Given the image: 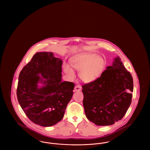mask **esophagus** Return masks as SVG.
<instances>
[{"mask_svg":"<svg viewBox=\"0 0 150 150\" xmlns=\"http://www.w3.org/2000/svg\"><path fill=\"white\" fill-rule=\"evenodd\" d=\"M75 91H80L81 90V86L80 85H77L75 86L74 88Z\"/></svg>","mask_w":150,"mask_h":150,"instance_id":"1","label":"esophagus"}]
</instances>
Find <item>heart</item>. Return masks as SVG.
I'll use <instances>...</instances> for the list:
<instances>
[{
	"mask_svg": "<svg viewBox=\"0 0 150 150\" xmlns=\"http://www.w3.org/2000/svg\"><path fill=\"white\" fill-rule=\"evenodd\" d=\"M70 64L72 68L79 71V78L83 81L91 83L98 78L103 72L106 61L96 54L83 53L73 58ZM64 70L70 77L74 78V72L69 65L64 66Z\"/></svg>",
	"mask_w": 150,
	"mask_h": 150,
	"instance_id": "b5f03b06",
	"label": "heart"
}]
</instances>
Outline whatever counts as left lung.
Listing matches in <instances>:
<instances>
[{
  "label": "left lung",
  "instance_id": "8db88e82",
  "mask_svg": "<svg viewBox=\"0 0 150 150\" xmlns=\"http://www.w3.org/2000/svg\"><path fill=\"white\" fill-rule=\"evenodd\" d=\"M82 88L88 119L97 125H110L120 120L130 106L133 80L120 57H117L100 78Z\"/></svg>",
  "mask_w": 150,
  "mask_h": 150
}]
</instances>
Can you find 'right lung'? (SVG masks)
I'll return each mask as SVG.
<instances>
[{"label": "right lung", "mask_w": 150, "mask_h": 150, "mask_svg": "<svg viewBox=\"0 0 150 150\" xmlns=\"http://www.w3.org/2000/svg\"><path fill=\"white\" fill-rule=\"evenodd\" d=\"M62 64V59L53 53L38 52L20 73L17 99L26 115L37 125L50 127L61 121L71 99L75 84L61 81ZM39 83L43 84L41 87Z\"/></svg>", "instance_id": "obj_1"}]
</instances>
